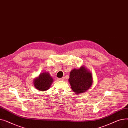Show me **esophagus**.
Wrapping results in <instances>:
<instances>
[{"label": "esophagus", "mask_w": 128, "mask_h": 128, "mask_svg": "<svg viewBox=\"0 0 128 128\" xmlns=\"http://www.w3.org/2000/svg\"><path fill=\"white\" fill-rule=\"evenodd\" d=\"M59 80H64V77H62V78H59Z\"/></svg>", "instance_id": "esophagus-1"}]
</instances>
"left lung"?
<instances>
[{"label": "left lung", "instance_id": "obj_1", "mask_svg": "<svg viewBox=\"0 0 128 128\" xmlns=\"http://www.w3.org/2000/svg\"><path fill=\"white\" fill-rule=\"evenodd\" d=\"M68 81L72 90L79 94L90 89L93 83L92 75L86 66L82 65L79 69L74 68L70 71Z\"/></svg>", "mask_w": 128, "mask_h": 128}]
</instances>
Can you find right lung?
Segmentation results:
<instances>
[{"label":"right lung","mask_w":128,"mask_h":128,"mask_svg":"<svg viewBox=\"0 0 128 128\" xmlns=\"http://www.w3.org/2000/svg\"><path fill=\"white\" fill-rule=\"evenodd\" d=\"M53 82V79L48 72H43L34 79L33 84L38 90L45 91L50 88Z\"/></svg>","instance_id":"obj_1"}]
</instances>
